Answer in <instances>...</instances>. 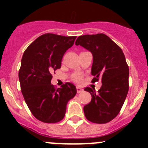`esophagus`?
I'll return each instance as SVG.
<instances>
[{"label":"esophagus","mask_w":148,"mask_h":148,"mask_svg":"<svg viewBox=\"0 0 148 148\" xmlns=\"http://www.w3.org/2000/svg\"><path fill=\"white\" fill-rule=\"evenodd\" d=\"M77 93H81V92H83L84 89H82V88L79 87V86H77Z\"/></svg>","instance_id":"1"}]
</instances>
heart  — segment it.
<instances>
[{"label": "heart", "mask_w": 148, "mask_h": 148, "mask_svg": "<svg viewBox=\"0 0 148 148\" xmlns=\"http://www.w3.org/2000/svg\"><path fill=\"white\" fill-rule=\"evenodd\" d=\"M73 80L74 82H76L77 83H81L82 81V77L80 74H75V75L73 77Z\"/></svg>", "instance_id": "b5f03b06"}]
</instances>
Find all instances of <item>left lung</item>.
Masks as SVG:
<instances>
[{
  "instance_id": "1",
  "label": "left lung",
  "mask_w": 148,
  "mask_h": 148,
  "mask_svg": "<svg viewBox=\"0 0 148 148\" xmlns=\"http://www.w3.org/2000/svg\"><path fill=\"white\" fill-rule=\"evenodd\" d=\"M75 44L92 53V82L101 79L102 84L97 92L90 87L84 89L92 95L91 102L84 107L85 117L95 123H107L119 114L129 89V67L125 55L120 46L103 34L80 36Z\"/></svg>"
}]
</instances>
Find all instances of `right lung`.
Here are the masks:
<instances>
[{"label": "right lung", "mask_w": 148, "mask_h": 148, "mask_svg": "<svg viewBox=\"0 0 148 148\" xmlns=\"http://www.w3.org/2000/svg\"><path fill=\"white\" fill-rule=\"evenodd\" d=\"M77 36L46 34L37 38L25 51L19 70L22 95L33 115L46 123L64 118L67 103L77 94L73 84L54 88L51 84L52 72L61 68L66 50Z\"/></svg>", "instance_id": "1"}]
</instances>
